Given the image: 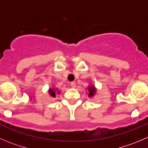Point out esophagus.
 <instances>
[{"mask_svg":"<svg viewBox=\"0 0 148 148\" xmlns=\"http://www.w3.org/2000/svg\"><path fill=\"white\" fill-rule=\"evenodd\" d=\"M71 86L72 88H75L76 87V84L74 82H71Z\"/></svg>","mask_w":148,"mask_h":148,"instance_id":"1","label":"esophagus"}]
</instances>
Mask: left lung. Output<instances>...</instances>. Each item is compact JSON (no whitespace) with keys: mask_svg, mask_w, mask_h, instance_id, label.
<instances>
[{"mask_svg":"<svg viewBox=\"0 0 148 148\" xmlns=\"http://www.w3.org/2000/svg\"><path fill=\"white\" fill-rule=\"evenodd\" d=\"M88 89V97L89 98H93L97 94V88L95 87V85L89 84L87 87ZM86 93V94H87Z\"/></svg>","mask_w":148,"mask_h":148,"instance_id":"1","label":"left lung"}]
</instances>
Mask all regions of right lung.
I'll return each instance as SVG.
<instances>
[{
    "mask_svg": "<svg viewBox=\"0 0 148 148\" xmlns=\"http://www.w3.org/2000/svg\"><path fill=\"white\" fill-rule=\"evenodd\" d=\"M48 92H49V95H50L51 97H56V95H59L61 93L60 90H58V88H51L50 87L48 90Z\"/></svg>",
    "mask_w": 148,
    "mask_h": 148,
    "instance_id": "add662e5",
    "label": "right lung"
}]
</instances>
